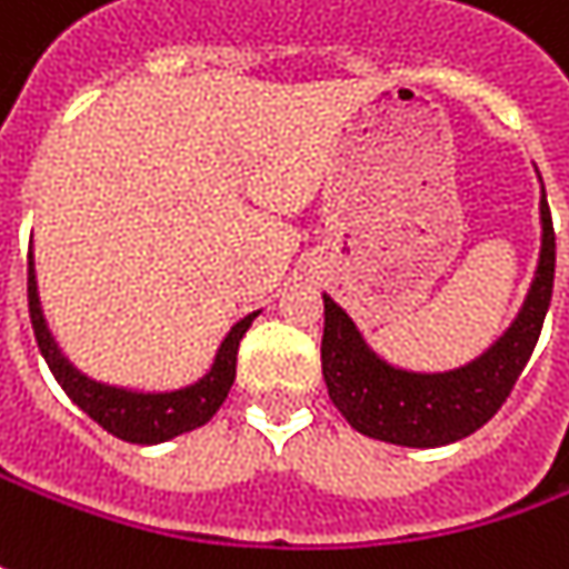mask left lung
<instances>
[{
	"instance_id": "8db88e82",
	"label": "left lung",
	"mask_w": 569,
	"mask_h": 569,
	"mask_svg": "<svg viewBox=\"0 0 569 569\" xmlns=\"http://www.w3.org/2000/svg\"><path fill=\"white\" fill-rule=\"evenodd\" d=\"M538 219L541 248L522 309L481 357L456 369L417 372L388 362L369 347L357 321L325 292L321 372L333 408L353 430L391 446L436 449L481 430L503 408L538 343L555 289V226L545 187Z\"/></svg>"
}]
</instances>
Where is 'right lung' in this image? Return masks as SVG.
<instances>
[{"instance_id": "obj_1", "label": "right lung", "mask_w": 569, "mask_h": 569, "mask_svg": "<svg viewBox=\"0 0 569 569\" xmlns=\"http://www.w3.org/2000/svg\"><path fill=\"white\" fill-rule=\"evenodd\" d=\"M28 309H31V325H34L40 357L47 359L50 372L57 376L62 391L72 398V405L86 410L98 427L113 432L117 439L137 442V446H159V442H168L181 432L197 430L222 408L229 388L236 382L238 343H241L244 331L251 328V321L260 315V311H251L232 325V331L222 337L210 369L197 382L181 385V388H164V391H142V388H127V385L98 382L62 353V347L47 325L43 306H40L34 254H28Z\"/></svg>"}]
</instances>
